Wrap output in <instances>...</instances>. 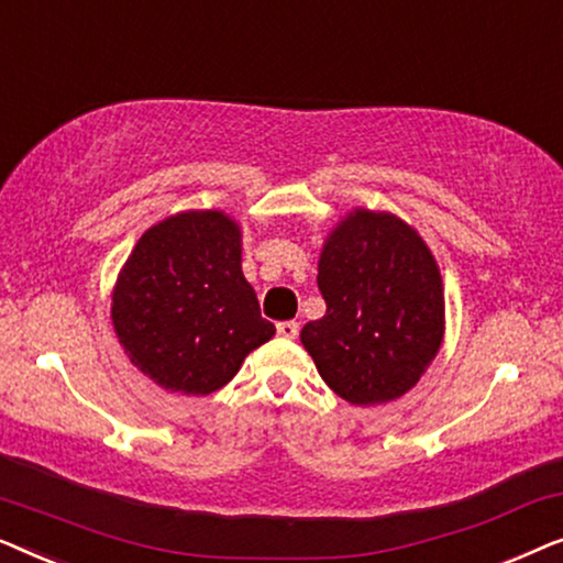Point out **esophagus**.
I'll return each mask as SVG.
<instances>
[{"mask_svg":"<svg viewBox=\"0 0 563 563\" xmlns=\"http://www.w3.org/2000/svg\"><path fill=\"white\" fill-rule=\"evenodd\" d=\"M276 333H279L282 338H287V341H295V338L299 335V322L295 320H284L276 325Z\"/></svg>","mask_w":563,"mask_h":563,"instance_id":"1","label":"esophagus"}]
</instances>
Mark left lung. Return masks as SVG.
Returning <instances> with one entry per match:
<instances>
[{
  "mask_svg": "<svg viewBox=\"0 0 563 563\" xmlns=\"http://www.w3.org/2000/svg\"><path fill=\"white\" fill-rule=\"evenodd\" d=\"M325 314L302 328V345L330 389L351 405L402 397L443 338V284L435 258L410 225L356 210L320 253Z\"/></svg>",
  "mask_w": 563,
  "mask_h": 563,
  "instance_id": "1",
  "label": "left lung"
}]
</instances>
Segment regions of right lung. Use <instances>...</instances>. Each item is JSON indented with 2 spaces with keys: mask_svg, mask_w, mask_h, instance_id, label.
Wrapping results in <instances>:
<instances>
[{
  "mask_svg": "<svg viewBox=\"0 0 563 563\" xmlns=\"http://www.w3.org/2000/svg\"><path fill=\"white\" fill-rule=\"evenodd\" d=\"M130 361L158 387L210 395L276 330L241 268V230L222 212H181L135 243L112 295Z\"/></svg>",
  "mask_w": 563,
  "mask_h": 563,
  "instance_id": "right-lung-1",
  "label": "right lung"
}]
</instances>
